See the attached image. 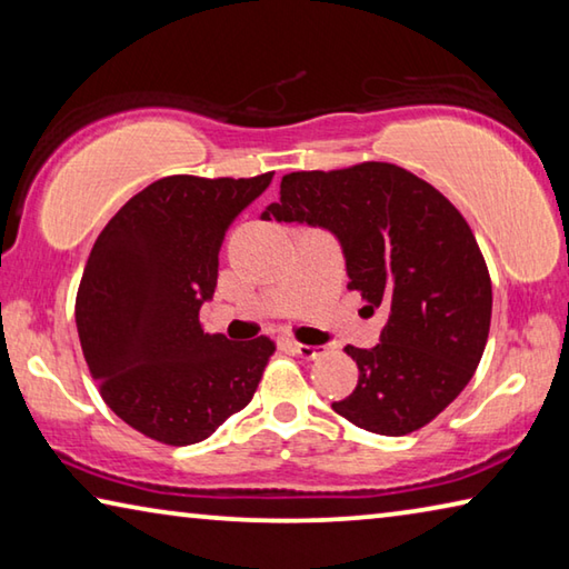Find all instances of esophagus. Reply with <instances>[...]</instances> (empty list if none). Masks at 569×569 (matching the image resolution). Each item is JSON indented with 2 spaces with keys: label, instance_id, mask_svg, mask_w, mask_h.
<instances>
[{
  "label": "esophagus",
  "instance_id": "esophagus-1",
  "mask_svg": "<svg viewBox=\"0 0 569 569\" xmlns=\"http://www.w3.org/2000/svg\"><path fill=\"white\" fill-rule=\"evenodd\" d=\"M291 349L296 356H301V359H306V361H311L321 353L319 346H308V343H291Z\"/></svg>",
  "mask_w": 569,
  "mask_h": 569
}]
</instances>
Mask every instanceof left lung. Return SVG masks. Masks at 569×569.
Listing matches in <instances>:
<instances>
[{"instance_id":"obj_1","label":"left lung","mask_w":569,"mask_h":569,"mask_svg":"<svg viewBox=\"0 0 569 569\" xmlns=\"http://www.w3.org/2000/svg\"><path fill=\"white\" fill-rule=\"evenodd\" d=\"M261 218L329 230L351 291L389 311L373 349L346 346L359 383L331 403L336 413L403 437L459 397L485 353L492 283L475 233L437 188L391 162L301 170Z\"/></svg>"}]
</instances>
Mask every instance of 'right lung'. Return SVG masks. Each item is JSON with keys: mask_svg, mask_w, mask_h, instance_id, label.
<instances>
[{"mask_svg": "<svg viewBox=\"0 0 569 569\" xmlns=\"http://www.w3.org/2000/svg\"><path fill=\"white\" fill-rule=\"evenodd\" d=\"M271 180L273 172L160 178L94 240L77 291V333L104 403L140 435L198 445L253 399L273 341L208 333L198 313L216 293L230 223Z\"/></svg>", "mask_w": 569, "mask_h": 569, "instance_id": "right-lung-1", "label": "right lung"}]
</instances>
